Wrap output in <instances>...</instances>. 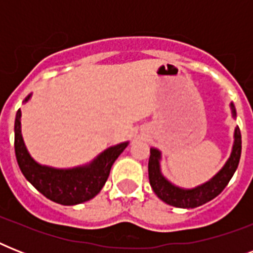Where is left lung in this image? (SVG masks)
<instances>
[{
    "label": "left lung",
    "instance_id": "1",
    "mask_svg": "<svg viewBox=\"0 0 253 253\" xmlns=\"http://www.w3.org/2000/svg\"><path fill=\"white\" fill-rule=\"evenodd\" d=\"M232 115L235 117V107L231 103ZM240 155H242V134H240L239 127L235 128V142H234V148L232 154L226 163V166L220 169V172L215 177L206 184L201 185L198 188L184 190L172 185L169 181H167L163 174L160 173V167H159V159H160V152L158 150L152 148L151 150L150 160H148V177H150V184L156 193V196L166 204L174 206V208L181 209H194L201 205L206 204L212 198H215L218 194L223 192V189L227 186V184L234 176L236 168L239 166Z\"/></svg>",
    "mask_w": 253,
    "mask_h": 253
}]
</instances>
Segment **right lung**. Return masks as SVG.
Here are the masks:
<instances>
[{"instance_id": "obj_1", "label": "right lung", "mask_w": 253, "mask_h": 253, "mask_svg": "<svg viewBox=\"0 0 253 253\" xmlns=\"http://www.w3.org/2000/svg\"><path fill=\"white\" fill-rule=\"evenodd\" d=\"M30 98V95L25 101ZM14 148L23 176L48 200L60 205H77L97 196L106 182L111 166L128 143L110 147L90 166L73 169H53L39 166L29 155L21 135V110L15 117Z\"/></svg>"}]
</instances>
